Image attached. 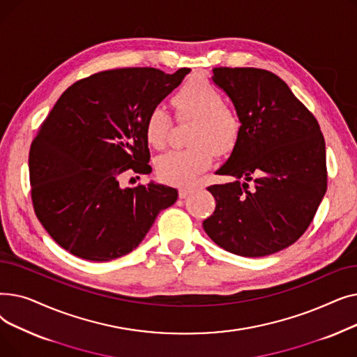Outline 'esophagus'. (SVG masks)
<instances>
[{
  "label": "esophagus",
  "mask_w": 357,
  "mask_h": 357,
  "mask_svg": "<svg viewBox=\"0 0 357 357\" xmlns=\"http://www.w3.org/2000/svg\"><path fill=\"white\" fill-rule=\"evenodd\" d=\"M192 194V188H179V198H186Z\"/></svg>",
  "instance_id": "1"
}]
</instances>
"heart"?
I'll use <instances>...</instances> for the list:
<instances>
[{"mask_svg": "<svg viewBox=\"0 0 357 357\" xmlns=\"http://www.w3.org/2000/svg\"><path fill=\"white\" fill-rule=\"evenodd\" d=\"M222 93L207 78L195 77L185 81L172 97V105L179 120H190V142L186 149H174L160 155L156 169L160 179L171 185H190L213 165L215 152L230 153L241 135L238 112L222 102ZM174 120L167 109L156 105L149 111L144 123L147 143L165 147Z\"/></svg>", "mask_w": 357, "mask_h": 357, "instance_id": "obj_1", "label": "heart"}]
</instances>
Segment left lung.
Masks as SVG:
<instances>
[{"instance_id": "left-lung-1", "label": "left lung", "mask_w": 357, "mask_h": 357, "mask_svg": "<svg viewBox=\"0 0 357 357\" xmlns=\"http://www.w3.org/2000/svg\"><path fill=\"white\" fill-rule=\"evenodd\" d=\"M213 73L238 112L241 135L217 171L237 181L208 186L215 210L202 227L230 253L269 256L310 227L327 191L326 142L312 112L278 75L226 66Z\"/></svg>"}]
</instances>
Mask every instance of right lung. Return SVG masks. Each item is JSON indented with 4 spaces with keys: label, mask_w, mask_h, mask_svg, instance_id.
Instances as JSON below:
<instances>
[{
    "label": "right lung",
    "mask_w": 357,
    "mask_h": 357,
    "mask_svg": "<svg viewBox=\"0 0 357 357\" xmlns=\"http://www.w3.org/2000/svg\"><path fill=\"white\" fill-rule=\"evenodd\" d=\"M190 70H101L56 101L30 146L29 172L36 217L61 248L92 261L121 257L176 201L175 188H121L120 179L152 172L146 117Z\"/></svg>",
    "instance_id": "1"
}]
</instances>
